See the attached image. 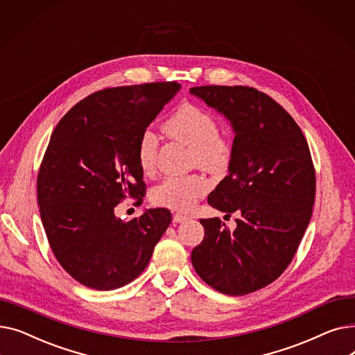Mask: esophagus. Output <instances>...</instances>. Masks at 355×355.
<instances>
[{"instance_id": "esophagus-1", "label": "esophagus", "mask_w": 355, "mask_h": 355, "mask_svg": "<svg viewBox=\"0 0 355 355\" xmlns=\"http://www.w3.org/2000/svg\"><path fill=\"white\" fill-rule=\"evenodd\" d=\"M190 217L189 216H185V214H182V213H175L174 216H173V221L174 223H182V221H187Z\"/></svg>"}]
</instances>
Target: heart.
<instances>
[{"label": "heart", "instance_id": "b5f03b06", "mask_svg": "<svg viewBox=\"0 0 355 355\" xmlns=\"http://www.w3.org/2000/svg\"><path fill=\"white\" fill-rule=\"evenodd\" d=\"M164 129L168 137L191 148V161L202 170L221 174L229 168L232 144L218 134V122L209 110L194 103H184L165 121ZM157 149V135L149 129L144 130L137 145V159L145 175L155 171ZM209 190V181L201 175L166 177L153 189L151 200L161 207L189 211Z\"/></svg>", "mask_w": 355, "mask_h": 355}]
</instances>
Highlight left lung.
Instances as JSON below:
<instances>
[{
  "label": "left lung",
  "mask_w": 355,
  "mask_h": 355,
  "mask_svg": "<svg viewBox=\"0 0 355 355\" xmlns=\"http://www.w3.org/2000/svg\"><path fill=\"white\" fill-rule=\"evenodd\" d=\"M190 93L230 122L229 175L209 196L211 207L237 213L230 232L218 217L201 218L193 249L197 275L213 289L240 296L284 273L312 216L315 170L308 142L288 112L249 86H197Z\"/></svg>",
  "instance_id": "obj_1"
}]
</instances>
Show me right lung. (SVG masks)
Here are the masks:
<instances>
[{
    "instance_id": "1",
    "label": "right lung",
    "mask_w": 355,
    "mask_h": 355,
    "mask_svg": "<svg viewBox=\"0 0 355 355\" xmlns=\"http://www.w3.org/2000/svg\"><path fill=\"white\" fill-rule=\"evenodd\" d=\"M175 82L112 87L74 105L54 128L37 177L43 227L62 268L82 285L118 289L148 266L173 220L170 210H145L123 221L115 207L145 196L137 145Z\"/></svg>"
}]
</instances>
